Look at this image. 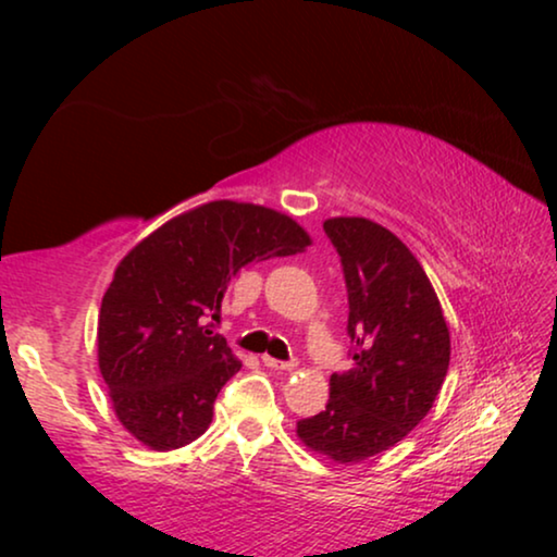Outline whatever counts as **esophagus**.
<instances>
[{
  "label": "esophagus",
  "instance_id": "obj_1",
  "mask_svg": "<svg viewBox=\"0 0 557 557\" xmlns=\"http://www.w3.org/2000/svg\"><path fill=\"white\" fill-rule=\"evenodd\" d=\"M261 363L270 369H280V372H290V369H296V361H280V359H272V356H261Z\"/></svg>",
  "mask_w": 557,
  "mask_h": 557
}]
</instances>
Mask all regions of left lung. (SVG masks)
<instances>
[{
    "label": "left lung",
    "instance_id": "left-lung-1",
    "mask_svg": "<svg viewBox=\"0 0 557 557\" xmlns=\"http://www.w3.org/2000/svg\"><path fill=\"white\" fill-rule=\"evenodd\" d=\"M324 233L341 253L348 287L354 363L330 376V400L298 421V437L335 463L354 466L398 445L430 413L450 332L419 259L367 216H332Z\"/></svg>",
    "mask_w": 557,
    "mask_h": 557
}]
</instances>
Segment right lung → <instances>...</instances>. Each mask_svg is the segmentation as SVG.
Instances as JSON below:
<instances>
[{
	"instance_id": "add662e5",
	"label": "right lung",
	"mask_w": 557,
	"mask_h": 557,
	"mask_svg": "<svg viewBox=\"0 0 557 557\" xmlns=\"http://www.w3.org/2000/svg\"><path fill=\"white\" fill-rule=\"evenodd\" d=\"M311 246L287 214L209 201L172 216L120 261L99 309V372L120 424L151 450L209 430L214 400L240 369L214 332L227 285L257 261Z\"/></svg>"
}]
</instances>
